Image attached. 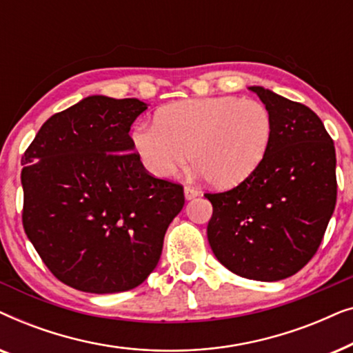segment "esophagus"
Wrapping results in <instances>:
<instances>
[{
    "instance_id": "esophagus-1",
    "label": "esophagus",
    "mask_w": 353,
    "mask_h": 353,
    "mask_svg": "<svg viewBox=\"0 0 353 353\" xmlns=\"http://www.w3.org/2000/svg\"><path fill=\"white\" fill-rule=\"evenodd\" d=\"M197 196H199V191L194 190V188H191V186H186V188H185V197H186V201L194 199V197H197Z\"/></svg>"
}]
</instances>
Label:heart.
I'll use <instances>...</instances> for the list:
<instances>
[{"label":"heart","mask_w":353,"mask_h":353,"mask_svg":"<svg viewBox=\"0 0 353 353\" xmlns=\"http://www.w3.org/2000/svg\"><path fill=\"white\" fill-rule=\"evenodd\" d=\"M272 133L273 119L263 103L210 96L165 105L156 123H134L130 143L154 176L170 178L191 159L196 175L231 188L260 165Z\"/></svg>","instance_id":"1"}]
</instances>
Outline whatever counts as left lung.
I'll use <instances>...</instances> for the list:
<instances>
[{"instance_id":"left-lung-1","label":"left lung","mask_w":353,"mask_h":353,"mask_svg":"<svg viewBox=\"0 0 353 353\" xmlns=\"http://www.w3.org/2000/svg\"><path fill=\"white\" fill-rule=\"evenodd\" d=\"M273 119L268 151L233 190L205 194L214 207L207 238L219 262L239 276L279 281L305 267L336 207V151L310 108L249 86Z\"/></svg>"}]
</instances>
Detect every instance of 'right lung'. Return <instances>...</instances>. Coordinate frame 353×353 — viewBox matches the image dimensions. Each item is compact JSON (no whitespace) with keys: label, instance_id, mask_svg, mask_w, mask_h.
Listing matches in <instances>:
<instances>
[{"label":"right lung","instance_id":"1","mask_svg":"<svg viewBox=\"0 0 353 353\" xmlns=\"http://www.w3.org/2000/svg\"><path fill=\"white\" fill-rule=\"evenodd\" d=\"M146 109L88 96L48 119L23 154V230L50 272L79 291L139 286L185 205L183 186L149 175L133 152L130 127Z\"/></svg>","mask_w":353,"mask_h":353}]
</instances>
